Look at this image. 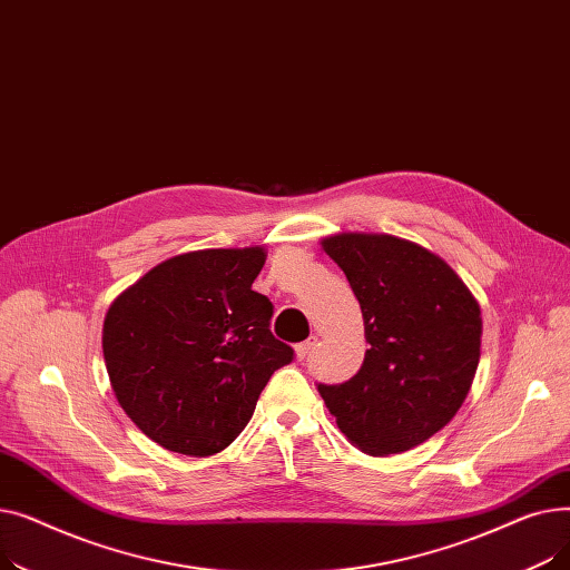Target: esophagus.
Instances as JSON below:
<instances>
[{
  "mask_svg": "<svg viewBox=\"0 0 570 570\" xmlns=\"http://www.w3.org/2000/svg\"><path fill=\"white\" fill-rule=\"evenodd\" d=\"M316 344H318V340L316 337H309L307 342H301L295 346V357L297 361H305V357L316 348Z\"/></svg>",
  "mask_w": 570,
  "mask_h": 570,
  "instance_id": "1",
  "label": "esophagus"
}]
</instances>
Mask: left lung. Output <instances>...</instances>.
Here are the masks:
<instances>
[{"mask_svg": "<svg viewBox=\"0 0 570 570\" xmlns=\"http://www.w3.org/2000/svg\"><path fill=\"white\" fill-rule=\"evenodd\" d=\"M323 249L365 321L363 367L318 393L342 434L367 455L421 445L453 421L481 361V307L430 249L381 233H340Z\"/></svg>", "mask_w": 570, "mask_h": 570, "instance_id": "obj_1", "label": "left lung"}]
</instances>
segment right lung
Returning a JSON list of instances; mask_svg holds the SVG:
<instances>
[{
    "label": "right lung",
    "instance_id": "add662e5",
    "mask_svg": "<svg viewBox=\"0 0 570 570\" xmlns=\"http://www.w3.org/2000/svg\"><path fill=\"white\" fill-rule=\"evenodd\" d=\"M263 247L173 256L115 297L104 321L112 393L166 451L222 453L293 348L269 333L273 303L252 291Z\"/></svg>",
    "mask_w": 570,
    "mask_h": 570
}]
</instances>
